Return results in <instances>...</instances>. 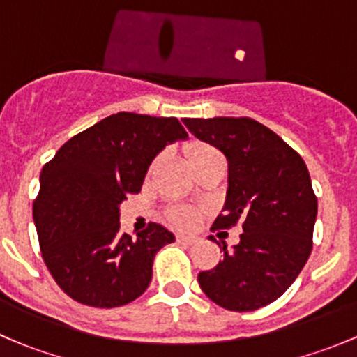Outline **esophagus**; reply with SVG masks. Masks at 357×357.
Returning <instances> with one entry per match:
<instances>
[{
  "instance_id": "1",
  "label": "esophagus",
  "mask_w": 357,
  "mask_h": 357,
  "mask_svg": "<svg viewBox=\"0 0 357 357\" xmlns=\"http://www.w3.org/2000/svg\"><path fill=\"white\" fill-rule=\"evenodd\" d=\"M176 238H178V242L188 243V245L200 242V236H197V235H178Z\"/></svg>"
}]
</instances>
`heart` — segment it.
I'll use <instances>...</instances> for the list:
<instances>
[{
    "mask_svg": "<svg viewBox=\"0 0 357 357\" xmlns=\"http://www.w3.org/2000/svg\"><path fill=\"white\" fill-rule=\"evenodd\" d=\"M185 157L186 160H188V164L193 167V165L200 164V162L207 160V158L222 155L215 146L208 145V143L192 142L185 146ZM167 215L169 221H171L172 225L179 226V228H190V226H193L199 221V211H195V208L192 207H172Z\"/></svg>",
    "mask_w": 357,
    "mask_h": 357,
    "instance_id": "heart-1",
    "label": "heart"
}]
</instances>
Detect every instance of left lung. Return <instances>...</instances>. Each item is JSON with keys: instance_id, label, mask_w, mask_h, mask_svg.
I'll return each instance as SVG.
<instances>
[{"instance_id": "left-lung-1", "label": "left lung", "mask_w": 357, "mask_h": 357, "mask_svg": "<svg viewBox=\"0 0 357 357\" xmlns=\"http://www.w3.org/2000/svg\"><path fill=\"white\" fill-rule=\"evenodd\" d=\"M228 158V192L212 229L242 225L238 245L199 273L204 294L228 311H255L282 297L312 250L318 199L302 157L250 117L183 119Z\"/></svg>"}]
</instances>
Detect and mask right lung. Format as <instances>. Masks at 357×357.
Returning a JSON list of instances; mask_svg holds the SVG:
<instances>
[{"label":"right lung","mask_w":357,"mask_h":357,"mask_svg":"<svg viewBox=\"0 0 357 357\" xmlns=\"http://www.w3.org/2000/svg\"><path fill=\"white\" fill-rule=\"evenodd\" d=\"M186 136L176 117L119 112L45 164L34 222L46 268L68 297L110 309L149 289L153 257L174 235L157 222L135 238L121 233L119 205L142 190L157 153Z\"/></svg>","instance_id":"add662e5"}]
</instances>
